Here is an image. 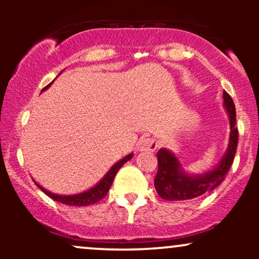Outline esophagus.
Here are the masks:
<instances>
[{"instance_id": "obj_1", "label": "esophagus", "mask_w": 259, "mask_h": 259, "mask_svg": "<svg viewBox=\"0 0 259 259\" xmlns=\"http://www.w3.org/2000/svg\"><path fill=\"white\" fill-rule=\"evenodd\" d=\"M157 142L152 138H142L139 141V150L140 151H147V152H153L157 150Z\"/></svg>"}]
</instances>
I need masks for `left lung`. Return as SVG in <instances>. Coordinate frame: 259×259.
Segmentation results:
<instances>
[{
  "label": "left lung",
  "mask_w": 259,
  "mask_h": 259,
  "mask_svg": "<svg viewBox=\"0 0 259 259\" xmlns=\"http://www.w3.org/2000/svg\"><path fill=\"white\" fill-rule=\"evenodd\" d=\"M224 106L229 113L230 119V140L225 156L213 170L201 175H189L181 170L179 162L168 150H159L157 152L158 158V171L154 178V187L160 197L167 201H184L196 198L214 190L223 183L229 169L233 164L236 153L239 130L236 125V111L234 101L227 91L223 92Z\"/></svg>",
  "instance_id": "1"
}]
</instances>
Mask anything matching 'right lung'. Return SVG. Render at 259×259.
I'll return each mask as SVG.
<instances>
[{
    "label": "right lung",
    "instance_id": "obj_1",
    "mask_svg": "<svg viewBox=\"0 0 259 259\" xmlns=\"http://www.w3.org/2000/svg\"><path fill=\"white\" fill-rule=\"evenodd\" d=\"M51 84H52V82H51ZM51 84L45 86V88L42 89V91L46 90V89L49 88V86ZM132 157H133V154H127L125 158H123L121 160H119L118 163H115V164L113 165L111 169H109L108 173L105 175V178H103V179L101 180L96 186H94L92 189L88 190V191L82 192V194L72 195V196L55 195V194H52V192L45 190L44 187H41L40 185H38V184H36V183H35V184H36V186L40 187V190H42V191L47 196H49V197H51L52 200H55L57 202H61V203L68 204V206H79V207L90 206V204L97 203V202L102 200L103 197H106V195L108 194V191H109V187H111L113 180H114L115 174L118 173V170H119L120 167L124 164V163H126L127 160L132 159Z\"/></svg>",
    "mask_w": 259,
    "mask_h": 259
}]
</instances>
